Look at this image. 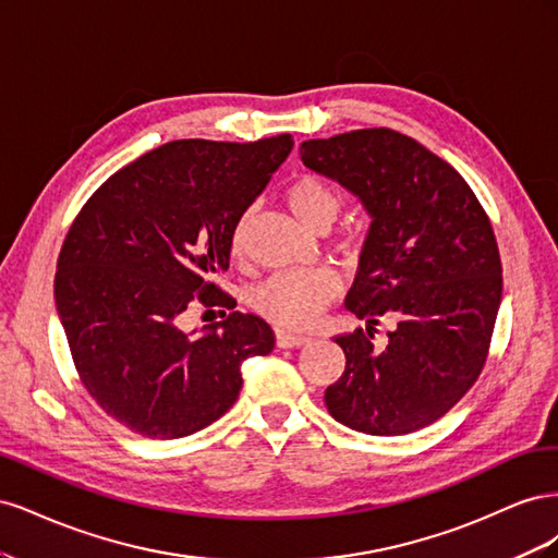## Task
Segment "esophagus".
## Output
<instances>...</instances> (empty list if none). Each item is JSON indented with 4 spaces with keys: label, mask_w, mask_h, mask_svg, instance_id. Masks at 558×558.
I'll use <instances>...</instances> for the list:
<instances>
[{
    "label": "esophagus",
    "mask_w": 558,
    "mask_h": 558,
    "mask_svg": "<svg viewBox=\"0 0 558 558\" xmlns=\"http://www.w3.org/2000/svg\"><path fill=\"white\" fill-rule=\"evenodd\" d=\"M312 342V337L305 335H293V332H277V347L281 349H293V347H305Z\"/></svg>",
    "instance_id": "esophagus-1"
}]
</instances>
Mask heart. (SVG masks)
Instances as JSON below:
<instances>
[{"label":"heart","mask_w":558,"mask_h":558,"mask_svg":"<svg viewBox=\"0 0 558 558\" xmlns=\"http://www.w3.org/2000/svg\"><path fill=\"white\" fill-rule=\"evenodd\" d=\"M286 207L312 230H328L340 214L342 197L316 174H300L283 189ZM251 214H242L230 232V253L240 258L246 248ZM342 283L330 269H286L265 279L253 291V307L265 318L286 328H312Z\"/></svg>","instance_id":"obj_1"}]
</instances>
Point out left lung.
<instances>
[{
  "mask_svg": "<svg viewBox=\"0 0 558 558\" xmlns=\"http://www.w3.org/2000/svg\"><path fill=\"white\" fill-rule=\"evenodd\" d=\"M300 158L373 216L347 310L377 326L337 335L347 367L326 388L340 424L404 435L445 416L477 381L502 298L492 221L465 179L408 134L367 128L300 144Z\"/></svg>",
  "mask_w": 558,
  "mask_h": 558,
  "instance_id": "left-lung-1",
  "label": "left lung"
}]
</instances>
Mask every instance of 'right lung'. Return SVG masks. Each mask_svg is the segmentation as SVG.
I'll list each match as a JSON object with an SVG mask.
<instances>
[{"label": "right lung", "instance_id": "add662e5", "mask_svg": "<svg viewBox=\"0 0 558 558\" xmlns=\"http://www.w3.org/2000/svg\"><path fill=\"white\" fill-rule=\"evenodd\" d=\"M291 148V134L162 144L111 174L74 218L58 314L81 384L132 433L174 440L207 428L238 400L242 363L275 349L272 328L234 310L214 277L230 265L238 218ZM195 304L231 314L185 333Z\"/></svg>", "mask_w": 558, "mask_h": 558}]
</instances>
